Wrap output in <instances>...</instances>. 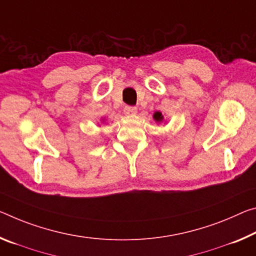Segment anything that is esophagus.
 I'll return each instance as SVG.
<instances>
[{"label": "esophagus", "mask_w": 256, "mask_h": 256, "mask_svg": "<svg viewBox=\"0 0 256 256\" xmlns=\"http://www.w3.org/2000/svg\"><path fill=\"white\" fill-rule=\"evenodd\" d=\"M138 112V108L134 106H125L124 114L125 115H134Z\"/></svg>", "instance_id": "34e87169"}]
</instances>
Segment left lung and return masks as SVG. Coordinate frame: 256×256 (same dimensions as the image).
Segmentation results:
<instances>
[{"label": "left lung", "instance_id": "obj_1", "mask_svg": "<svg viewBox=\"0 0 256 256\" xmlns=\"http://www.w3.org/2000/svg\"><path fill=\"white\" fill-rule=\"evenodd\" d=\"M154 118H155L157 122H162L163 120V116H162V114L160 112H155V115H154Z\"/></svg>", "mask_w": 256, "mask_h": 256}]
</instances>
